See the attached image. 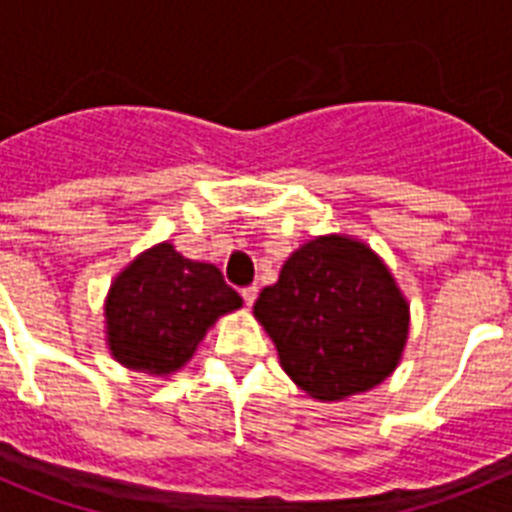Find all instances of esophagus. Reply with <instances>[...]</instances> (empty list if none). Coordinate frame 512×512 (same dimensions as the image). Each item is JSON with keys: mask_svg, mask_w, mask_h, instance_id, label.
<instances>
[{"mask_svg": "<svg viewBox=\"0 0 512 512\" xmlns=\"http://www.w3.org/2000/svg\"><path fill=\"white\" fill-rule=\"evenodd\" d=\"M241 295H243V302H246V305L251 307L253 302H256V297H259V287H256V284H253V287H246L241 292Z\"/></svg>", "mask_w": 512, "mask_h": 512, "instance_id": "esophagus-1", "label": "esophagus"}]
</instances>
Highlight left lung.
I'll list each match as a JSON object with an SVG mask.
<instances>
[{
  "mask_svg": "<svg viewBox=\"0 0 512 512\" xmlns=\"http://www.w3.org/2000/svg\"><path fill=\"white\" fill-rule=\"evenodd\" d=\"M253 315L289 379L320 402L382 384L410 328V305L387 264L348 235H318L297 248Z\"/></svg>",
  "mask_w": 512,
  "mask_h": 512,
  "instance_id": "obj_1",
  "label": "left lung"
}]
</instances>
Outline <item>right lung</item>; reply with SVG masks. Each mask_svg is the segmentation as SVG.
<instances>
[{"instance_id": "obj_1", "label": "right lung", "mask_w": 512, "mask_h": 512, "mask_svg": "<svg viewBox=\"0 0 512 512\" xmlns=\"http://www.w3.org/2000/svg\"><path fill=\"white\" fill-rule=\"evenodd\" d=\"M241 305L217 266L158 243L112 282L104 302L107 346L122 366L169 377L192 359L207 328Z\"/></svg>"}]
</instances>
